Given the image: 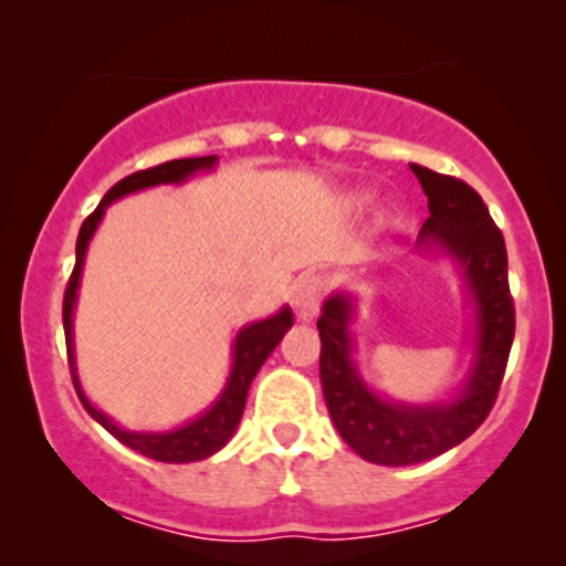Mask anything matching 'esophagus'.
I'll return each mask as SVG.
<instances>
[{"mask_svg":"<svg viewBox=\"0 0 566 566\" xmlns=\"http://www.w3.org/2000/svg\"><path fill=\"white\" fill-rule=\"evenodd\" d=\"M324 297V279L316 274H305L295 282V290H292V303H295L297 316L303 322L314 319L319 314V305Z\"/></svg>","mask_w":566,"mask_h":566,"instance_id":"obj_1","label":"esophagus"}]
</instances>
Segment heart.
<instances>
[{
  "label": "heart",
  "instance_id": "1",
  "mask_svg": "<svg viewBox=\"0 0 566 566\" xmlns=\"http://www.w3.org/2000/svg\"><path fill=\"white\" fill-rule=\"evenodd\" d=\"M367 201H369V193H350L348 207H350V210H361V207H365Z\"/></svg>",
  "mask_w": 566,
  "mask_h": 566
}]
</instances>
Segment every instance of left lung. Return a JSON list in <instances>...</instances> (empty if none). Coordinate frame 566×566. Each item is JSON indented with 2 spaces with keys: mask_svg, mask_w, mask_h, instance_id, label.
<instances>
[{
  "mask_svg": "<svg viewBox=\"0 0 566 566\" xmlns=\"http://www.w3.org/2000/svg\"><path fill=\"white\" fill-rule=\"evenodd\" d=\"M428 197L420 247L437 244L458 263L473 308L476 346L463 391L452 401L399 405L382 399L361 380L354 365V301L335 292L316 322L322 337L319 375L329 418L359 458L378 465L426 463L469 439L495 405L509 365L516 311L509 290V255L503 233L490 218L484 199L463 180L428 167L409 165Z\"/></svg>",
  "mask_w": 566,
  "mask_h": 566,
  "instance_id": "obj_1",
  "label": "left lung"
}]
</instances>
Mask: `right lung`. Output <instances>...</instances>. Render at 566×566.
Wrapping results in <instances>:
<instances>
[{
    "label": "right lung",
    "instance_id": "1",
    "mask_svg": "<svg viewBox=\"0 0 566 566\" xmlns=\"http://www.w3.org/2000/svg\"><path fill=\"white\" fill-rule=\"evenodd\" d=\"M218 157H193V159H172L165 165L148 167V170L133 172L127 178H122L119 184L112 186V191L101 199V205L95 207L93 216L82 223L80 237H76V263L71 271L66 295H63V329H66V350H69V367L71 378H74V388L80 394L84 409L90 412V418L97 420L106 428L112 437H116L122 444H127L129 450L146 454V458L161 460V463H193V460H205L218 450H223L229 444V439L237 431L239 420H242L244 405H247V391H250V382L258 375V369L263 367V361L269 359V354L279 346L284 333L292 327V311L284 305L282 311L263 322L247 324L244 329H239L237 343H233V365L229 382H226L223 394L218 396V401L207 409L205 415H199L191 423L175 428V431H125L114 423L108 415H103L101 409L90 405V399L84 396L80 378H76V365H74V303H76V290H80V276L84 265V252H87L90 239L101 223L103 212L112 201L127 197V193L140 191V188H151L161 184H184L186 178H191L193 172L212 170Z\"/></svg>",
    "mask_w": 566,
    "mask_h": 566
}]
</instances>
